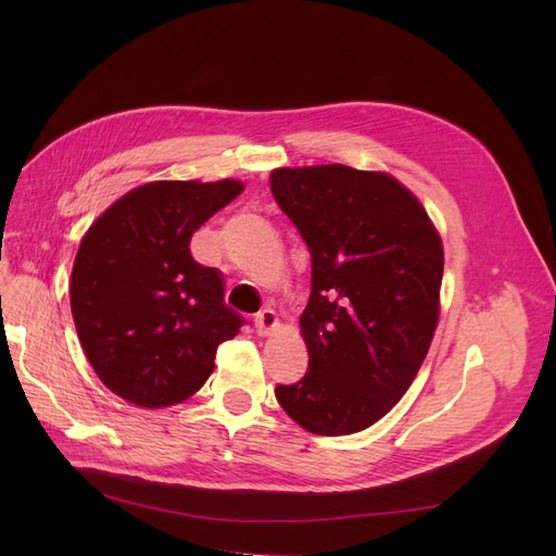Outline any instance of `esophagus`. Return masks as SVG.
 Returning <instances> with one entry per match:
<instances>
[{
    "label": "esophagus",
    "mask_w": 556,
    "mask_h": 556,
    "mask_svg": "<svg viewBox=\"0 0 556 556\" xmlns=\"http://www.w3.org/2000/svg\"><path fill=\"white\" fill-rule=\"evenodd\" d=\"M276 327H278L276 311H271V308H264V311H260V313L255 315V329H257V333H260V336L271 333Z\"/></svg>",
    "instance_id": "1"
}]
</instances>
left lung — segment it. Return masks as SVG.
I'll return each instance as SVG.
<instances>
[{"label": "left lung", "instance_id": "obj_1", "mask_svg": "<svg viewBox=\"0 0 556 556\" xmlns=\"http://www.w3.org/2000/svg\"><path fill=\"white\" fill-rule=\"evenodd\" d=\"M271 192L313 262L299 319L308 371L278 384L276 399L311 433L362 431L394 408L427 357L439 325L441 237L422 204L380 172L276 169Z\"/></svg>", "mask_w": 556, "mask_h": 556}]
</instances>
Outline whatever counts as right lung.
Here are the masks:
<instances>
[{
  "instance_id": "obj_1",
  "label": "right lung",
  "mask_w": 556,
  "mask_h": 556,
  "mask_svg": "<svg viewBox=\"0 0 556 556\" xmlns=\"http://www.w3.org/2000/svg\"><path fill=\"white\" fill-rule=\"evenodd\" d=\"M243 192L239 180H157L97 217L72 271V315L111 392L141 408L190 399L243 317L225 304L220 268L194 262L192 233Z\"/></svg>"
}]
</instances>
